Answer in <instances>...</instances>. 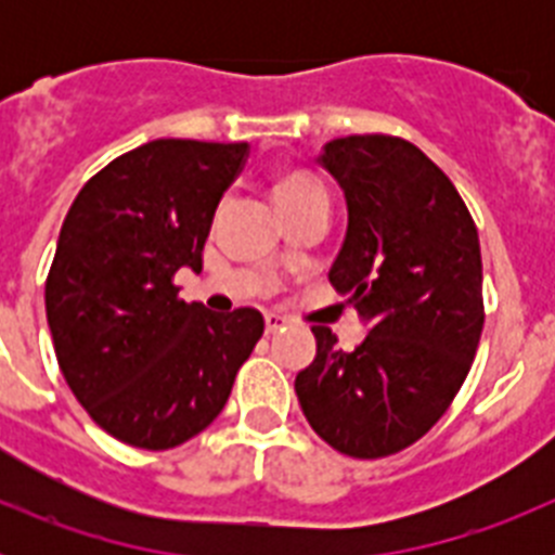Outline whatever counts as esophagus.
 Listing matches in <instances>:
<instances>
[{
  "label": "esophagus",
  "mask_w": 555,
  "mask_h": 555,
  "mask_svg": "<svg viewBox=\"0 0 555 555\" xmlns=\"http://www.w3.org/2000/svg\"><path fill=\"white\" fill-rule=\"evenodd\" d=\"M286 327V320L278 317V313H267V336H274V333H281Z\"/></svg>",
  "instance_id": "34e87169"
}]
</instances>
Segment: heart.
I'll use <instances>...</instances> for the list:
<instances>
[{
    "label": "heart",
    "instance_id": "b5f03b06",
    "mask_svg": "<svg viewBox=\"0 0 555 555\" xmlns=\"http://www.w3.org/2000/svg\"><path fill=\"white\" fill-rule=\"evenodd\" d=\"M272 199L281 214L300 208L311 199H325V189L311 171L306 169H283L272 178Z\"/></svg>",
    "mask_w": 555,
    "mask_h": 555
}]
</instances>
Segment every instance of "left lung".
Segmentation results:
<instances>
[{"mask_svg": "<svg viewBox=\"0 0 555 555\" xmlns=\"http://www.w3.org/2000/svg\"><path fill=\"white\" fill-rule=\"evenodd\" d=\"M320 164L347 199L331 283L370 325L352 352L313 325L294 391L338 453L384 459L423 439L459 395L483 331L478 228L434 160L397 135L327 141Z\"/></svg>", "mask_w": 555, "mask_h": 555, "instance_id": "obj_1", "label": "left lung"}]
</instances>
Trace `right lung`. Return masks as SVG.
Returning a JSON list of instances; mask_svg holds the SVG:
<instances>
[{"instance_id":"obj_1","label":"right lung","mask_w":555,"mask_h":555,"mask_svg":"<svg viewBox=\"0 0 555 555\" xmlns=\"http://www.w3.org/2000/svg\"><path fill=\"white\" fill-rule=\"evenodd\" d=\"M247 141L158 139L96 171L63 219L47 322L68 389L102 430L169 450L208 428L263 336L255 308L180 300L178 269H203L217 205Z\"/></svg>"}]
</instances>
